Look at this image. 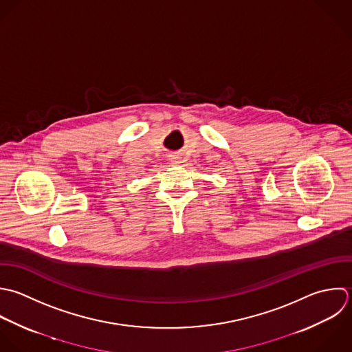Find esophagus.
Returning a JSON list of instances; mask_svg holds the SVG:
<instances>
[{
	"label": "esophagus",
	"mask_w": 352,
	"mask_h": 352,
	"mask_svg": "<svg viewBox=\"0 0 352 352\" xmlns=\"http://www.w3.org/2000/svg\"><path fill=\"white\" fill-rule=\"evenodd\" d=\"M170 162L173 164H179L181 163V156L178 153H174V155H170Z\"/></svg>",
	"instance_id": "34e87169"
}]
</instances>
